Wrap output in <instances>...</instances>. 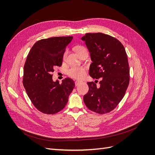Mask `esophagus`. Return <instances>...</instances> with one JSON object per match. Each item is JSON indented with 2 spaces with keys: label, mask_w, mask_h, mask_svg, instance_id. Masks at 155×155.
Segmentation results:
<instances>
[{
  "label": "esophagus",
  "mask_w": 155,
  "mask_h": 155,
  "mask_svg": "<svg viewBox=\"0 0 155 155\" xmlns=\"http://www.w3.org/2000/svg\"><path fill=\"white\" fill-rule=\"evenodd\" d=\"M80 83H81V82L79 81H75V85H76V86L77 87V86L79 85V84Z\"/></svg>",
  "instance_id": "34e87169"
}]
</instances>
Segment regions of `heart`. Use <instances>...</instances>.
Wrapping results in <instances>:
<instances>
[{"label":"heart","mask_w":155,"mask_h":155,"mask_svg":"<svg viewBox=\"0 0 155 155\" xmlns=\"http://www.w3.org/2000/svg\"><path fill=\"white\" fill-rule=\"evenodd\" d=\"M74 50L76 51V53L78 55H80L82 52H83V51H87V48L85 47V46L82 45H78L76 46H75ZM66 54H67V51H65L63 56L64 58L66 57ZM86 70H87L86 68L84 67L74 66L70 68L67 70V74L68 75V76H70V78H72L73 79H81L85 76Z\"/></svg>","instance_id":"b5f03b06"}]
</instances>
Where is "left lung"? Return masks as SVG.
<instances>
[{
    "mask_svg": "<svg viewBox=\"0 0 155 155\" xmlns=\"http://www.w3.org/2000/svg\"><path fill=\"white\" fill-rule=\"evenodd\" d=\"M81 39L92 61L89 74L94 79L101 78L100 87L88 82V91L83 96L88 109L97 114L109 113L125 96L130 79L127 55L121 42L102 33H87Z\"/></svg>",
    "mask_w": 155,
    "mask_h": 155,
    "instance_id": "obj_1",
    "label": "left lung"
}]
</instances>
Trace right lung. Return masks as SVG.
<instances>
[{
    "label": "right lung",
    "instance_id": "obj_1",
    "mask_svg": "<svg viewBox=\"0 0 155 155\" xmlns=\"http://www.w3.org/2000/svg\"><path fill=\"white\" fill-rule=\"evenodd\" d=\"M72 36L41 39L32 46L24 66L23 85L36 109L54 114L66 106L75 83L69 78L54 82L52 72L62 65L63 54Z\"/></svg>",
    "mask_w": 155,
    "mask_h": 155
}]
</instances>
